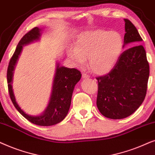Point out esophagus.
Returning a JSON list of instances; mask_svg holds the SVG:
<instances>
[{
  "label": "esophagus",
  "mask_w": 155,
  "mask_h": 155,
  "mask_svg": "<svg viewBox=\"0 0 155 155\" xmlns=\"http://www.w3.org/2000/svg\"><path fill=\"white\" fill-rule=\"evenodd\" d=\"M82 77H83V79H89L90 76H88V74L84 73L83 74H82Z\"/></svg>",
  "instance_id": "esophagus-1"
}]
</instances>
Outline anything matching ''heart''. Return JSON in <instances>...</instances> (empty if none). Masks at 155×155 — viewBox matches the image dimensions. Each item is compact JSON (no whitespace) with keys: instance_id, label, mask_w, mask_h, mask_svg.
Masks as SVG:
<instances>
[{"instance_id":"b5f03b06","label":"heart","mask_w":155,"mask_h":155,"mask_svg":"<svg viewBox=\"0 0 155 155\" xmlns=\"http://www.w3.org/2000/svg\"><path fill=\"white\" fill-rule=\"evenodd\" d=\"M123 49V40L119 32L98 29L80 35L74 49L68 51V56L76 66L84 64L88 57L91 70L103 75L113 69Z\"/></svg>"}]
</instances>
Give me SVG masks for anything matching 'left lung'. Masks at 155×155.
<instances>
[{
	"mask_svg": "<svg viewBox=\"0 0 155 155\" xmlns=\"http://www.w3.org/2000/svg\"><path fill=\"white\" fill-rule=\"evenodd\" d=\"M124 45L130 44L123 51L108 74L96 78V105L105 117L123 119L133 114L143 102L150 75L146 51L140 43L142 39L135 25L124 19Z\"/></svg>",
	"mask_w": 155,
	"mask_h": 155,
	"instance_id": "obj_1",
	"label": "left lung"
}]
</instances>
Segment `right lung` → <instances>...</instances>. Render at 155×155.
Here are the masks:
<instances>
[{"mask_svg": "<svg viewBox=\"0 0 155 155\" xmlns=\"http://www.w3.org/2000/svg\"><path fill=\"white\" fill-rule=\"evenodd\" d=\"M42 30V29L36 27L25 35L20 40L10 60L7 71V81L10 97L18 112L33 124L40 126H50L60 123L67 116L71 106L74 87L81 79V74L79 70L65 67L57 62L51 96L44 112L40 115H32L28 114L21 109L16 101L12 86L14 70L23 47L40 40Z\"/></svg>", "mask_w": 155, "mask_h": 155, "instance_id": "obj_1", "label": "right lung"}]
</instances>
